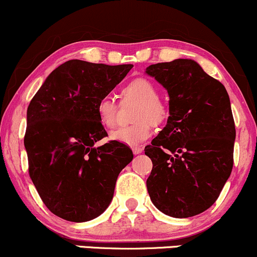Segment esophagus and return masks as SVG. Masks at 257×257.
<instances>
[{"mask_svg":"<svg viewBox=\"0 0 257 257\" xmlns=\"http://www.w3.org/2000/svg\"><path fill=\"white\" fill-rule=\"evenodd\" d=\"M132 152H134L135 155H138L143 152V148L142 147H134V148H132Z\"/></svg>","mask_w":257,"mask_h":257,"instance_id":"esophagus-1","label":"esophagus"}]
</instances>
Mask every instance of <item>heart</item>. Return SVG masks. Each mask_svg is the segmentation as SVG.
Segmentation results:
<instances>
[{"instance_id":"heart-1","label":"heart","mask_w":257,"mask_h":257,"mask_svg":"<svg viewBox=\"0 0 257 257\" xmlns=\"http://www.w3.org/2000/svg\"><path fill=\"white\" fill-rule=\"evenodd\" d=\"M121 97L126 102H135L132 120L136 121L127 127L111 132L110 138L126 146H140L153 134L152 125L159 126L169 116L166 104L159 99L158 88L146 79H135L126 83L121 90ZM98 120L106 128L116 125V104L110 97H102L96 105Z\"/></svg>"}]
</instances>
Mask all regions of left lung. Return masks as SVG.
<instances>
[{
    "instance_id": "8db88e82",
    "label": "left lung",
    "mask_w": 257,
    "mask_h": 257,
    "mask_svg": "<svg viewBox=\"0 0 257 257\" xmlns=\"http://www.w3.org/2000/svg\"><path fill=\"white\" fill-rule=\"evenodd\" d=\"M146 74L169 93L166 126L147 146V189L158 210L192 217L218 198L233 167L235 126L229 96L193 59L152 64Z\"/></svg>"
}]
</instances>
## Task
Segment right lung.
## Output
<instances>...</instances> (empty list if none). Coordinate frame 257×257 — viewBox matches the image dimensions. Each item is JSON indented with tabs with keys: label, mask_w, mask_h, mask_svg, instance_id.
<instances>
[{
	"label": "right lung",
	"mask_w": 257,
	"mask_h": 257,
	"mask_svg": "<svg viewBox=\"0 0 257 257\" xmlns=\"http://www.w3.org/2000/svg\"><path fill=\"white\" fill-rule=\"evenodd\" d=\"M134 68L71 59L48 75L31 99L24 137L29 174L51 212L86 222L111 203L117 176L134 159L125 144L96 147L106 131L96 105Z\"/></svg>",
	"instance_id": "1"
}]
</instances>
